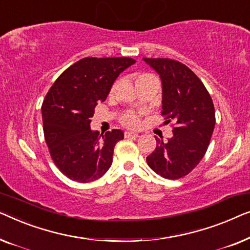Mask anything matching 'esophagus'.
<instances>
[{
  "instance_id": "obj_1",
  "label": "esophagus",
  "mask_w": 250,
  "mask_h": 250,
  "mask_svg": "<svg viewBox=\"0 0 250 250\" xmlns=\"http://www.w3.org/2000/svg\"><path fill=\"white\" fill-rule=\"evenodd\" d=\"M138 136H139L138 133H136V132H130V131H125V138H137V137H138Z\"/></svg>"
}]
</instances>
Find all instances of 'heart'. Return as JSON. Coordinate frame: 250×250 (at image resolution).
Instances as JSON below:
<instances>
[{"label": "heart", "mask_w": 250, "mask_h": 250, "mask_svg": "<svg viewBox=\"0 0 250 250\" xmlns=\"http://www.w3.org/2000/svg\"><path fill=\"white\" fill-rule=\"evenodd\" d=\"M152 77L153 76L149 75V73H139V75L137 76L136 83L140 82V80L147 79V78H152ZM113 89H114V86H113V88H112V90ZM121 122H122V125H125V126H129V128H137V126H138L140 124V120H139V117L137 114L126 113L121 118Z\"/></svg>", "instance_id": "b5f03b06"}]
</instances>
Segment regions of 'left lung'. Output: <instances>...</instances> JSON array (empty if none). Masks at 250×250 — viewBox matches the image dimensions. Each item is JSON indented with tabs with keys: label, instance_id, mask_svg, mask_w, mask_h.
Here are the masks:
<instances>
[{
	"label": "left lung",
	"instance_id": "obj_1",
	"mask_svg": "<svg viewBox=\"0 0 250 250\" xmlns=\"http://www.w3.org/2000/svg\"><path fill=\"white\" fill-rule=\"evenodd\" d=\"M162 80V115L173 121L172 138H157L146 157L154 172L165 179H180L194 170L205 155L215 126L212 97L187 65L171 59L144 58Z\"/></svg>",
	"mask_w": 250,
	"mask_h": 250
}]
</instances>
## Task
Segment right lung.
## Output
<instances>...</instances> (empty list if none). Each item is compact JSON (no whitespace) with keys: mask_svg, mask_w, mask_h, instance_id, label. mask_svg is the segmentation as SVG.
Masks as SVG:
<instances>
[{"mask_svg":"<svg viewBox=\"0 0 250 250\" xmlns=\"http://www.w3.org/2000/svg\"><path fill=\"white\" fill-rule=\"evenodd\" d=\"M136 61L130 58H85L64 70L42 105L43 130L51 157L73 181L91 182L106 173L121 130L100 136L90 122L97 102L106 100L118 76Z\"/></svg>","mask_w":250,"mask_h":250,"instance_id":"obj_1","label":"right lung"}]
</instances>
